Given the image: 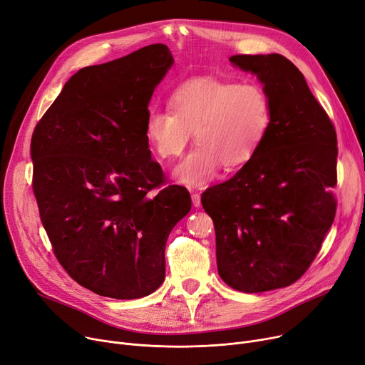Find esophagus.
Masks as SVG:
<instances>
[{"instance_id": "obj_1", "label": "esophagus", "mask_w": 365, "mask_h": 365, "mask_svg": "<svg viewBox=\"0 0 365 365\" xmlns=\"http://www.w3.org/2000/svg\"><path fill=\"white\" fill-rule=\"evenodd\" d=\"M192 204H194V207H197V208L201 205V195H200L198 192L192 194Z\"/></svg>"}]
</instances>
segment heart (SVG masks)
<instances>
[{"label": "heart", "mask_w": 365, "mask_h": 365, "mask_svg": "<svg viewBox=\"0 0 365 365\" xmlns=\"http://www.w3.org/2000/svg\"><path fill=\"white\" fill-rule=\"evenodd\" d=\"M168 106L148 112L145 139L158 158L171 160L195 131L198 145L175 170L176 179L189 186L212 180L222 164L234 168L250 161L272 123L271 99L257 83L189 80L173 90Z\"/></svg>", "instance_id": "b5f03b06"}]
</instances>
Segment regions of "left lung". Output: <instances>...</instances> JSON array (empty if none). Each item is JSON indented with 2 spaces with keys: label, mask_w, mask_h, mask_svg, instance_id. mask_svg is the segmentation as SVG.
<instances>
[{
  "label": "left lung",
  "mask_w": 365,
  "mask_h": 365,
  "mask_svg": "<svg viewBox=\"0 0 365 365\" xmlns=\"http://www.w3.org/2000/svg\"><path fill=\"white\" fill-rule=\"evenodd\" d=\"M257 75L272 105L269 133L234 178L201 197L216 231L220 278L234 290L262 293L296 282L321 250L337 201L334 125L281 54H235Z\"/></svg>",
  "instance_id": "1"
}]
</instances>
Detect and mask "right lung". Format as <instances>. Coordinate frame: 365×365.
<instances>
[{
  "mask_svg": "<svg viewBox=\"0 0 365 365\" xmlns=\"http://www.w3.org/2000/svg\"><path fill=\"white\" fill-rule=\"evenodd\" d=\"M173 65L150 44L72 75L38 121L32 189L53 253L93 293L140 299L165 277V242L190 210L150 158L145 120L152 93ZM159 188L152 197L148 192Z\"/></svg>",
  "mask_w": 365,
  "mask_h": 365,
  "instance_id": "add662e5",
  "label": "right lung"
}]
</instances>
